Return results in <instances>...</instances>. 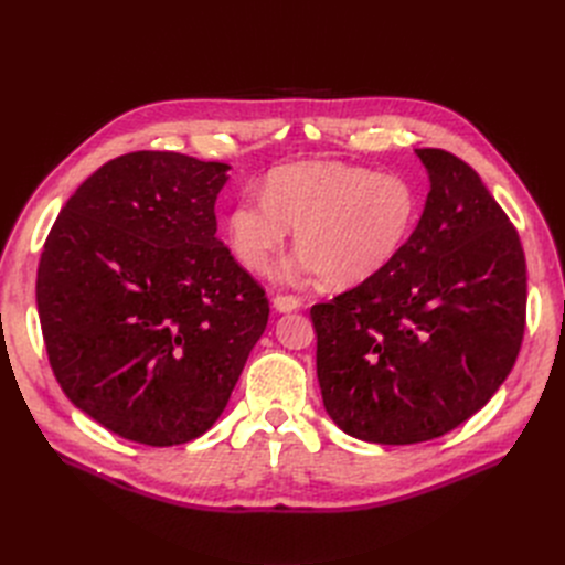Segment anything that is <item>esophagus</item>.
Listing matches in <instances>:
<instances>
[{
    "instance_id": "obj_1",
    "label": "esophagus",
    "mask_w": 565,
    "mask_h": 565,
    "mask_svg": "<svg viewBox=\"0 0 565 565\" xmlns=\"http://www.w3.org/2000/svg\"><path fill=\"white\" fill-rule=\"evenodd\" d=\"M273 307L279 313H290V311L302 307V300L300 298H292V295H277V298L273 300Z\"/></svg>"
}]
</instances>
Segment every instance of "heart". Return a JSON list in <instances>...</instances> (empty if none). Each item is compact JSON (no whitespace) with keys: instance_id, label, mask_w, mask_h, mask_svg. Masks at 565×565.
Wrapping results in <instances>:
<instances>
[{"instance_id":"heart-1","label":"heart","mask_w":565,"mask_h":565,"mask_svg":"<svg viewBox=\"0 0 565 565\" xmlns=\"http://www.w3.org/2000/svg\"><path fill=\"white\" fill-rule=\"evenodd\" d=\"M417 217V192L403 178L343 162H300L267 173L263 194L231 207L226 231L237 260L265 275L295 226L302 249L281 277L322 275L332 288H352L387 270Z\"/></svg>"}]
</instances>
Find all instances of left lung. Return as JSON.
Returning a JSON list of instances; mask_svg holds the SVG:
<instances>
[{
  "label": "left lung",
  "mask_w": 565,
  "mask_h": 565,
  "mask_svg": "<svg viewBox=\"0 0 565 565\" xmlns=\"http://www.w3.org/2000/svg\"><path fill=\"white\" fill-rule=\"evenodd\" d=\"M430 190L417 228L377 277L316 305L324 409L350 437L417 444L477 414L524 334L518 231L469 164L414 148Z\"/></svg>",
  "instance_id": "1"
}]
</instances>
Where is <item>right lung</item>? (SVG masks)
I'll return each mask as SVG.
<instances>
[{"label":"right lung","mask_w":565,"mask_h":565,"mask_svg":"<svg viewBox=\"0 0 565 565\" xmlns=\"http://www.w3.org/2000/svg\"><path fill=\"white\" fill-rule=\"evenodd\" d=\"M228 164L137 151L103 164L58 213L39 263L50 366L114 435L173 447L224 412L270 305L217 241Z\"/></svg>","instance_id":"1"}]
</instances>
